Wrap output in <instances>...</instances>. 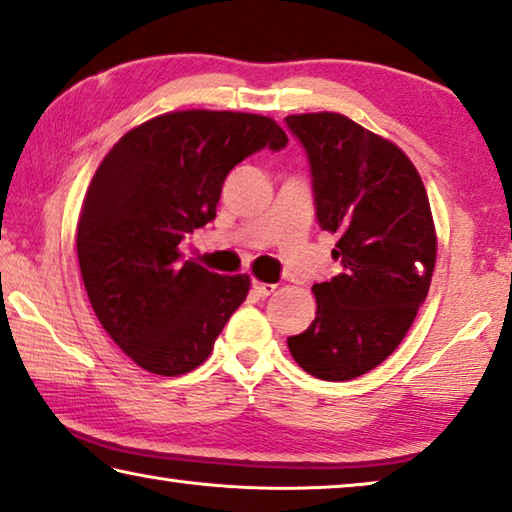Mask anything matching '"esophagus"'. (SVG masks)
I'll return each mask as SVG.
<instances>
[{
  "mask_svg": "<svg viewBox=\"0 0 512 512\" xmlns=\"http://www.w3.org/2000/svg\"><path fill=\"white\" fill-rule=\"evenodd\" d=\"M253 291L257 296H262V298H266V296H271L273 291H275V285H269V282H259V280H253Z\"/></svg>",
  "mask_w": 512,
  "mask_h": 512,
  "instance_id": "34e87169",
  "label": "esophagus"
}]
</instances>
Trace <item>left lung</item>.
I'll use <instances>...</instances> for the list:
<instances>
[{
	"label": "left lung",
	"mask_w": 512,
	"mask_h": 512,
	"mask_svg": "<svg viewBox=\"0 0 512 512\" xmlns=\"http://www.w3.org/2000/svg\"><path fill=\"white\" fill-rule=\"evenodd\" d=\"M310 157L316 218L344 273L314 285L316 319L287 339L300 369L353 380L403 342L437 257L431 202L399 145L335 111L287 116Z\"/></svg>",
	"instance_id": "8db88e82"
}]
</instances>
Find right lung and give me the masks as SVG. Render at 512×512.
Returning <instances> with one entry per match:
<instances>
[{
    "label": "right lung",
    "instance_id": "right-lung-1",
    "mask_svg": "<svg viewBox=\"0 0 512 512\" xmlns=\"http://www.w3.org/2000/svg\"><path fill=\"white\" fill-rule=\"evenodd\" d=\"M285 143L259 113L170 111L129 129L97 166L77 223L81 280L102 328L145 371L200 367L246 300L250 275L182 262L180 243L214 221L239 161Z\"/></svg>",
    "mask_w": 512,
    "mask_h": 512
}]
</instances>
